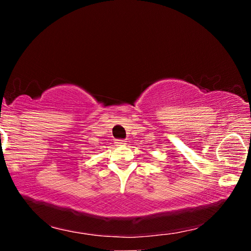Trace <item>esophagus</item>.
Instances as JSON below:
<instances>
[{
	"instance_id": "obj_1",
	"label": "esophagus",
	"mask_w": 251,
	"mask_h": 251,
	"mask_svg": "<svg viewBox=\"0 0 251 251\" xmlns=\"http://www.w3.org/2000/svg\"><path fill=\"white\" fill-rule=\"evenodd\" d=\"M115 144H116V145H118V146H120V145H126V140H122V139H120V140H116V142H115Z\"/></svg>"
}]
</instances>
